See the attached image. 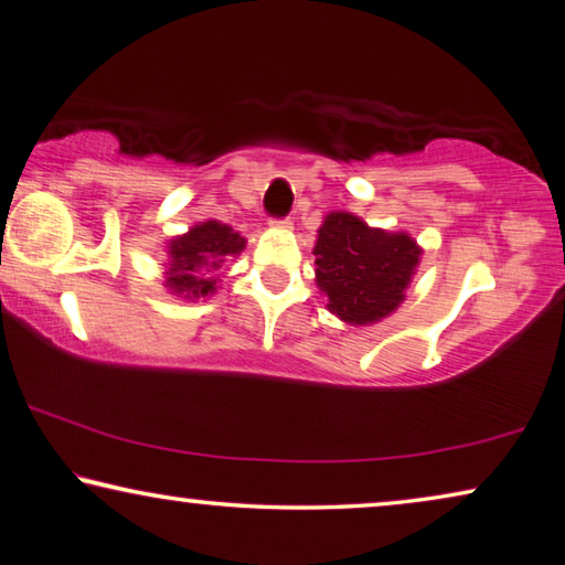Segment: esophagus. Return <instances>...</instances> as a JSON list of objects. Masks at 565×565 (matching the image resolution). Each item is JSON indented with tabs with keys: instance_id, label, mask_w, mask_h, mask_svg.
<instances>
[{
	"instance_id": "34e87169",
	"label": "esophagus",
	"mask_w": 565,
	"mask_h": 565,
	"mask_svg": "<svg viewBox=\"0 0 565 565\" xmlns=\"http://www.w3.org/2000/svg\"><path fill=\"white\" fill-rule=\"evenodd\" d=\"M271 224H276V227H291V217H276Z\"/></svg>"
}]
</instances>
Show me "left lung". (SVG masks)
<instances>
[{
  "label": "left lung",
  "mask_w": 565,
  "mask_h": 565,
  "mask_svg": "<svg viewBox=\"0 0 565 565\" xmlns=\"http://www.w3.org/2000/svg\"><path fill=\"white\" fill-rule=\"evenodd\" d=\"M316 284L341 321L367 326L393 313L419 262V247L405 232L371 230L348 212H331L318 230Z\"/></svg>",
  "instance_id": "left-lung-1"
}]
</instances>
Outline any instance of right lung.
Returning a JSON list of instances; mask_svg holds the SVG:
<instances>
[{
    "mask_svg": "<svg viewBox=\"0 0 565 565\" xmlns=\"http://www.w3.org/2000/svg\"><path fill=\"white\" fill-rule=\"evenodd\" d=\"M244 249V237L227 224L220 222H202L192 227L188 234L172 239L170 244V269L168 286L175 294H182L184 299H200L207 296L217 286L214 269L230 256Z\"/></svg>",
    "mask_w": 565,
    "mask_h": 565,
    "instance_id": "add662e5",
    "label": "right lung"
}]
</instances>
